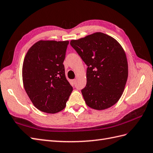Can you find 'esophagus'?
I'll return each mask as SVG.
<instances>
[{
  "label": "esophagus",
  "instance_id": "esophagus-1",
  "mask_svg": "<svg viewBox=\"0 0 153 153\" xmlns=\"http://www.w3.org/2000/svg\"><path fill=\"white\" fill-rule=\"evenodd\" d=\"M72 81H73V83H74V84H75L76 82V79H73Z\"/></svg>",
  "mask_w": 153,
  "mask_h": 153
}]
</instances>
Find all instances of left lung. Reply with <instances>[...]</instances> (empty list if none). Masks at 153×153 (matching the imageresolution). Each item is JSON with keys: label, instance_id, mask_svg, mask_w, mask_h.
I'll return each instance as SVG.
<instances>
[{"label": "left lung", "instance_id": "8db88e82", "mask_svg": "<svg viewBox=\"0 0 153 153\" xmlns=\"http://www.w3.org/2000/svg\"><path fill=\"white\" fill-rule=\"evenodd\" d=\"M70 45L79 55L87 70V85L81 90L85 103L96 110L115 105L123 94L128 77L125 51L115 39L96 32Z\"/></svg>", "mask_w": 153, "mask_h": 153}]
</instances>
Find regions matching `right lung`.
Wrapping results in <instances>:
<instances>
[{
    "label": "right lung",
    "mask_w": 153,
    "mask_h": 153,
    "mask_svg": "<svg viewBox=\"0 0 153 153\" xmlns=\"http://www.w3.org/2000/svg\"><path fill=\"white\" fill-rule=\"evenodd\" d=\"M68 41H39L27 52L22 81L33 105L55 114L65 108L73 88L65 76L63 62Z\"/></svg>",
    "instance_id": "1"
}]
</instances>
